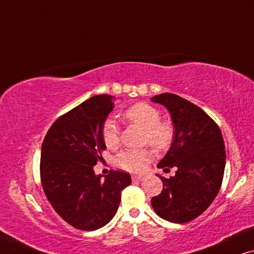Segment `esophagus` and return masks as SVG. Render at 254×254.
I'll list each match as a JSON object with an SVG mask.
<instances>
[{"label": "esophagus", "instance_id": "esophagus-1", "mask_svg": "<svg viewBox=\"0 0 254 254\" xmlns=\"http://www.w3.org/2000/svg\"><path fill=\"white\" fill-rule=\"evenodd\" d=\"M131 178H132V181H133V182L144 180V177H142V176H137V175H133V176H132Z\"/></svg>", "mask_w": 254, "mask_h": 254}]
</instances>
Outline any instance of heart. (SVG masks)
Here are the masks:
<instances>
[{"label": "heart", "mask_w": 254, "mask_h": 254, "mask_svg": "<svg viewBox=\"0 0 254 254\" xmlns=\"http://www.w3.org/2000/svg\"><path fill=\"white\" fill-rule=\"evenodd\" d=\"M123 119L133 123L145 130L144 141L158 152H164L170 148L175 139V127L169 121H161L160 112L155 107L146 102H138L124 110ZM102 140L109 149L116 148L120 144L119 127L113 119H108L103 123ZM152 153L148 149L141 151L121 152L115 160L116 166L130 173H140L146 164L151 161Z\"/></svg>", "instance_id": "1"}]
</instances>
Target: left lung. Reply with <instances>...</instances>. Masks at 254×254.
I'll return each instance as SVG.
<instances>
[{"mask_svg": "<svg viewBox=\"0 0 254 254\" xmlns=\"http://www.w3.org/2000/svg\"><path fill=\"white\" fill-rule=\"evenodd\" d=\"M152 101L166 107L175 127L173 145L158 164L164 171L176 168L170 178H161V193L151 202L160 217L185 223L208 208L222 184L226 147L217 124L198 106L173 93H163Z\"/></svg>", "mask_w": 254, "mask_h": 254, "instance_id": "8db88e82", "label": "left lung"}]
</instances>
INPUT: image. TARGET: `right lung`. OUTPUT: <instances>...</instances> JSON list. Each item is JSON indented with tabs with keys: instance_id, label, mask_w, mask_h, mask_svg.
<instances>
[{
	"instance_id": "1",
	"label": "right lung",
	"mask_w": 254,
	"mask_h": 254,
	"mask_svg": "<svg viewBox=\"0 0 254 254\" xmlns=\"http://www.w3.org/2000/svg\"><path fill=\"white\" fill-rule=\"evenodd\" d=\"M114 96L94 95L59 117L41 147L40 177L55 212L77 229L92 231L110 222L130 175L110 171L101 180L93 167L106 148L102 126L114 109Z\"/></svg>"
}]
</instances>
